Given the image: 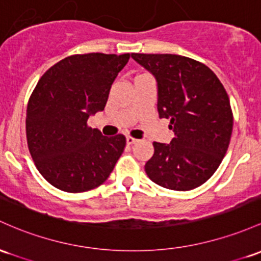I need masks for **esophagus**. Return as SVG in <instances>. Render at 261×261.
Segmentation results:
<instances>
[{
	"label": "esophagus",
	"instance_id": "esophagus-1",
	"mask_svg": "<svg viewBox=\"0 0 261 261\" xmlns=\"http://www.w3.org/2000/svg\"><path fill=\"white\" fill-rule=\"evenodd\" d=\"M126 142H127V145H133L135 144V142H137V140L133 136H126Z\"/></svg>",
	"mask_w": 261,
	"mask_h": 261
}]
</instances>
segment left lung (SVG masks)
I'll use <instances>...</instances> for the list:
<instances>
[{"label": "left lung", "instance_id": "left-lung-1", "mask_svg": "<svg viewBox=\"0 0 261 261\" xmlns=\"http://www.w3.org/2000/svg\"><path fill=\"white\" fill-rule=\"evenodd\" d=\"M157 82V110L174 137L153 142L148 178L167 190L191 191L213 176L225 156L233 113L218 76L203 63L176 54H131Z\"/></svg>", "mask_w": 261, "mask_h": 261}]
</instances>
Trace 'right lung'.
<instances>
[{"label": "right lung", "mask_w": 261, "mask_h": 261, "mask_svg": "<svg viewBox=\"0 0 261 261\" xmlns=\"http://www.w3.org/2000/svg\"><path fill=\"white\" fill-rule=\"evenodd\" d=\"M128 59V53L67 57L34 88L25 117L28 148L39 173L58 190L80 193L99 187L124 152V135L102 136L88 119L104 110Z\"/></svg>", "instance_id": "1"}]
</instances>
